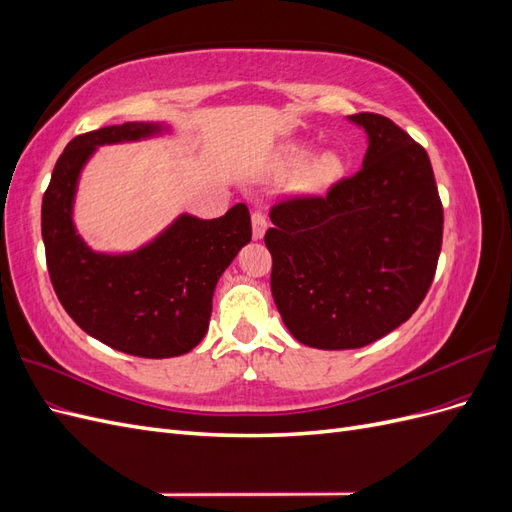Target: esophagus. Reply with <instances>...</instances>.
Returning <instances> with one entry per match:
<instances>
[{
    "mask_svg": "<svg viewBox=\"0 0 512 512\" xmlns=\"http://www.w3.org/2000/svg\"><path fill=\"white\" fill-rule=\"evenodd\" d=\"M265 230H267V218L262 211H252V235L254 239H262L265 237Z\"/></svg>",
    "mask_w": 512,
    "mask_h": 512,
    "instance_id": "34e87169",
    "label": "esophagus"
}]
</instances>
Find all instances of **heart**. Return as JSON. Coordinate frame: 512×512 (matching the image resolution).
<instances>
[{"mask_svg": "<svg viewBox=\"0 0 512 512\" xmlns=\"http://www.w3.org/2000/svg\"><path fill=\"white\" fill-rule=\"evenodd\" d=\"M309 160V149L301 147V145H290L284 151V162L292 168H301L305 162ZM339 173V160L331 153H324V156L316 158V162L312 164V173H309V183L314 188H320V185H327L329 181H333Z\"/></svg>", "mask_w": 512, "mask_h": 512, "instance_id": "b5f03b06", "label": "heart"}]
</instances>
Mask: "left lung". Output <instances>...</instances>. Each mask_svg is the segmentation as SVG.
<instances>
[{"label": "left lung", "mask_w": 512, "mask_h": 512, "mask_svg": "<svg viewBox=\"0 0 512 512\" xmlns=\"http://www.w3.org/2000/svg\"><path fill=\"white\" fill-rule=\"evenodd\" d=\"M367 132L363 168L322 196L273 205L265 245L271 292L297 342L363 348L423 303L442 247L444 211L427 151L376 113L348 117Z\"/></svg>", "instance_id": "left-lung-1"}]
</instances>
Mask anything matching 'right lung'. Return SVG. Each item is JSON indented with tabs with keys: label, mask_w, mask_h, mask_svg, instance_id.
Instances as JSON below:
<instances>
[{
	"label": "right lung",
	"mask_w": 512,
	"mask_h": 512,
	"mask_svg": "<svg viewBox=\"0 0 512 512\" xmlns=\"http://www.w3.org/2000/svg\"><path fill=\"white\" fill-rule=\"evenodd\" d=\"M162 123L128 121L72 138L42 198L46 267L59 303L91 337L143 359L190 352L209 329L220 275L252 239L243 203L215 220L183 213L130 254H100L76 235V183L100 145L162 134Z\"/></svg>",
	"instance_id": "1"
}]
</instances>
